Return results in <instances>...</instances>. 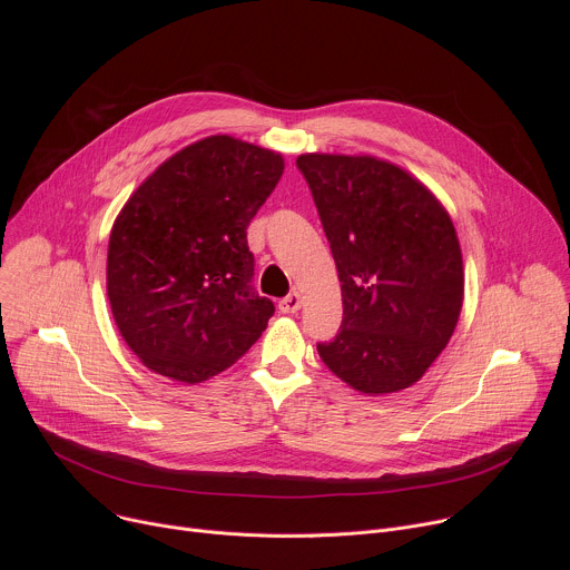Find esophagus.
I'll use <instances>...</instances> for the list:
<instances>
[{
  "instance_id": "esophagus-1",
  "label": "esophagus",
  "mask_w": 570,
  "mask_h": 570,
  "mask_svg": "<svg viewBox=\"0 0 570 570\" xmlns=\"http://www.w3.org/2000/svg\"><path fill=\"white\" fill-rule=\"evenodd\" d=\"M302 308V295L297 291L288 293L282 302H279V311L282 313H297Z\"/></svg>"
}]
</instances>
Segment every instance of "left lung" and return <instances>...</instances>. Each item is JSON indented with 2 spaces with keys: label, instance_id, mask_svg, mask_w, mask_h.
<instances>
[{
  "label": "left lung",
  "instance_id": "left-lung-1",
  "mask_svg": "<svg viewBox=\"0 0 570 570\" xmlns=\"http://www.w3.org/2000/svg\"><path fill=\"white\" fill-rule=\"evenodd\" d=\"M343 291V324L317 354L363 394L424 376L453 336L464 297L458 234L409 171L372 155L297 157Z\"/></svg>",
  "mask_w": 570,
  "mask_h": 570
}]
</instances>
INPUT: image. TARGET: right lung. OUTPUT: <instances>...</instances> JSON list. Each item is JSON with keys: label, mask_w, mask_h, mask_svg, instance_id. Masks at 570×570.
<instances>
[{"label": "right lung", "mask_w": 570, "mask_h": 570, "mask_svg": "<svg viewBox=\"0 0 570 570\" xmlns=\"http://www.w3.org/2000/svg\"><path fill=\"white\" fill-rule=\"evenodd\" d=\"M282 174L279 153L212 135L159 165L119 212L108 299L150 372L203 383L266 330L275 304L253 288L246 229Z\"/></svg>", "instance_id": "obj_1"}]
</instances>
